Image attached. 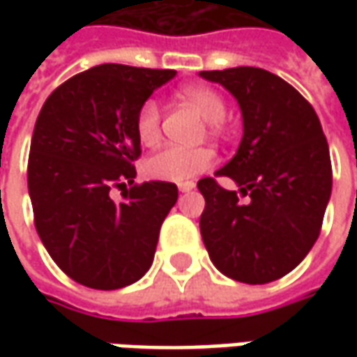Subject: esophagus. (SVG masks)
Wrapping results in <instances>:
<instances>
[{"label": "esophagus", "mask_w": 357, "mask_h": 357, "mask_svg": "<svg viewBox=\"0 0 357 357\" xmlns=\"http://www.w3.org/2000/svg\"><path fill=\"white\" fill-rule=\"evenodd\" d=\"M195 186L197 185H195L192 181H188V183H181V185H178V190H181V192H190Z\"/></svg>", "instance_id": "1"}]
</instances>
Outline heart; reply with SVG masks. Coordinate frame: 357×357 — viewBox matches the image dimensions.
Segmentation results:
<instances>
[{
  "instance_id": "obj_1",
  "label": "heart",
  "mask_w": 357,
  "mask_h": 357,
  "mask_svg": "<svg viewBox=\"0 0 357 357\" xmlns=\"http://www.w3.org/2000/svg\"><path fill=\"white\" fill-rule=\"evenodd\" d=\"M181 97L192 105L206 121H211V132L220 130V121L227 117V103L213 87L190 85L181 91ZM137 137L144 146H153L160 139V107L157 101H144L137 113ZM214 165L211 149H183L167 146L144 160L143 172L151 181L165 183H188L192 176L208 171Z\"/></svg>"
}]
</instances>
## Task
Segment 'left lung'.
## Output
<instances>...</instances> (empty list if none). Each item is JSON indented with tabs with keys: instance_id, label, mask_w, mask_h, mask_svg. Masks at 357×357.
Here are the masks:
<instances>
[{
	"instance_id": "obj_1",
	"label": "left lung",
	"mask_w": 357,
	"mask_h": 357,
	"mask_svg": "<svg viewBox=\"0 0 357 357\" xmlns=\"http://www.w3.org/2000/svg\"><path fill=\"white\" fill-rule=\"evenodd\" d=\"M234 95L244 135L236 155L214 176L232 178L227 190L199 181L206 206L200 234L213 264L244 284H268L292 272L320 236L332 195V162L312 105L278 75L258 67L200 71ZM240 194L249 195L240 203Z\"/></svg>"
}]
</instances>
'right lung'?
<instances>
[{
    "mask_svg": "<svg viewBox=\"0 0 357 357\" xmlns=\"http://www.w3.org/2000/svg\"><path fill=\"white\" fill-rule=\"evenodd\" d=\"M174 75L103 63L59 85L35 121L27 162L35 228L55 264L87 288L129 286L153 264L178 188L135 183L132 162L141 157L135 121ZM113 188L123 190V199H110Z\"/></svg>",
    "mask_w": 357,
    "mask_h": 357,
    "instance_id": "1",
    "label": "right lung"
}]
</instances>
